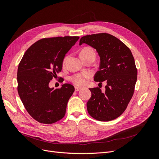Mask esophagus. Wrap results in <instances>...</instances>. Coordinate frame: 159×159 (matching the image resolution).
Masks as SVG:
<instances>
[{
  "instance_id": "1",
  "label": "esophagus",
  "mask_w": 159,
  "mask_h": 159,
  "mask_svg": "<svg viewBox=\"0 0 159 159\" xmlns=\"http://www.w3.org/2000/svg\"><path fill=\"white\" fill-rule=\"evenodd\" d=\"M81 89V88H80V87H78V86H75V91H80Z\"/></svg>"
}]
</instances>
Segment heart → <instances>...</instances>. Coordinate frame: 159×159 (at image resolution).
<instances>
[{"mask_svg": "<svg viewBox=\"0 0 159 159\" xmlns=\"http://www.w3.org/2000/svg\"><path fill=\"white\" fill-rule=\"evenodd\" d=\"M91 55L95 56V51L90 47H85L80 52L81 57H87ZM66 60V57L64 60L63 64H65ZM89 78H90V74L88 73V72H84V73L77 74L73 75L71 78V81L77 85L83 86L85 85L86 82H87V80L89 79Z\"/></svg>", "mask_w": 159, "mask_h": 159, "instance_id": "b5f03b06", "label": "heart"}]
</instances>
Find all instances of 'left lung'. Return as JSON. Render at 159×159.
<instances>
[{"label":"left lung","instance_id":"obj_1","mask_svg":"<svg viewBox=\"0 0 159 159\" xmlns=\"http://www.w3.org/2000/svg\"><path fill=\"white\" fill-rule=\"evenodd\" d=\"M82 44L93 48L100 57L94 81L107 82L103 93L99 88H89L88 111L98 121H111L125 111L133 95L137 78L133 56L124 43L107 33L83 36L80 45Z\"/></svg>","mask_w":159,"mask_h":159}]
</instances>
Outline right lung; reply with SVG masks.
I'll return each mask as SVG.
<instances>
[{"instance_id":"obj_1","label":"right lung","mask_w":159,"mask_h":159,"mask_svg":"<svg viewBox=\"0 0 159 159\" xmlns=\"http://www.w3.org/2000/svg\"><path fill=\"white\" fill-rule=\"evenodd\" d=\"M79 38H43L26 51L18 65L19 96L28 113L39 123L52 124L64 117L74 87L64 84L61 88L54 89L49 87V83L61 71L66 54Z\"/></svg>"}]
</instances>
